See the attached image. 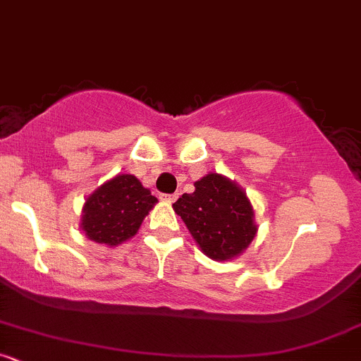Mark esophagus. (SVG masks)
I'll use <instances>...</instances> for the list:
<instances>
[{"label": "esophagus", "instance_id": "esophagus-1", "mask_svg": "<svg viewBox=\"0 0 361 361\" xmlns=\"http://www.w3.org/2000/svg\"><path fill=\"white\" fill-rule=\"evenodd\" d=\"M160 197L164 201H166V203H173V201H176L179 196H177V195H161Z\"/></svg>", "mask_w": 361, "mask_h": 361}]
</instances>
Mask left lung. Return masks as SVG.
I'll return each mask as SVG.
<instances>
[{
    "label": "left lung",
    "instance_id": "obj_1",
    "mask_svg": "<svg viewBox=\"0 0 361 361\" xmlns=\"http://www.w3.org/2000/svg\"><path fill=\"white\" fill-rule=\"evenodd\" d=\"M173 210L201 251L216 262L239 257L258 231L246 192L220 173H208L196 180L195 192L182 195L173 203Z\"/></svg>",
    "mask_w": 361,
    "mask_h": 361
}]
</instances>
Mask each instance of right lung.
Masks as SVG:
<instances>
[{
  "label": "right lung",
  "instance_id": "right-lung-1",
  "mask_svg": "<svg viewBox=\"0 0 361 361\" xmlns=\"http://www.w3.org/2000/svg\"><path fill=\"white\" fill-rule=\"evenodd\" d=\"M154 203L158 200L139 179L118 173L87 197L80 227L91 241L118 246L135 235Z\"/></svg>",
  "mask_w": 361,
  "mask_h": 361
}]
</instances>
